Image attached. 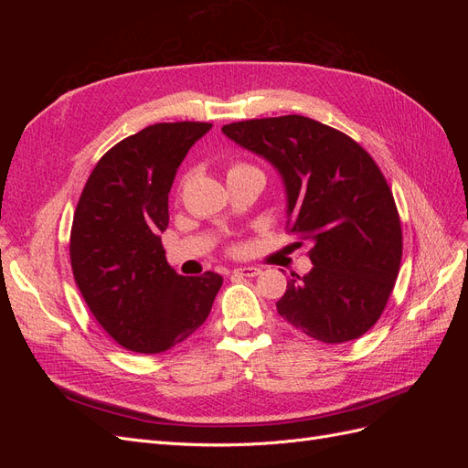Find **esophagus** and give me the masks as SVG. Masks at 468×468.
I'll use <instances>...</instances> for the list:
<instances>
[{"label": "esophagus", "mask_w": 468, "mask_h": 468, "mask_svg": "<svg viewBox=\"0 0 468 468\" xmlns=\"http://www.w3.org/2000/svg\"><path fill=\"white\" fill-rule=\"evenodd\" d=\"M261 273V269L258 267H238L234 269V275H239V277H256Z\"/></svg>", "instance_id": "1"}]
</instances>
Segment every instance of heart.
<instances>
[{
    "label": "heart",
    "mask_w": 468,
    "mask_h": 468,
    "mask_svg": "<svg viewBox=\"0 0 468 468\" xmlns=\"http://www.w3.org/2000/svg\"><path fill=\"white\" fill-rule=\"evenodd\" d=\"M248 176H260V177H263V174L260 172V169H258L256 165L248 164V162H232V164L229 165V181L239 179V177H248ZM189 181H191V172H187L186 176L181 177L179 187H177V193H179V195L183 193V189L187 187Z\"/></svg>",
    "instance_id": "1"
}]
</instances>
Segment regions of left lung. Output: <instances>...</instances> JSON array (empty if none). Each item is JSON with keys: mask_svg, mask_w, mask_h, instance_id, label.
Returning <instances> with one entry per match:
<instances>
[{"mask_svg": "<svg viewBox=\"0 0 468 468\" xmlns=\"http://www.w3.org/2000/svg\"><path fill=\"white\" fill-rule=\"evenodd\" d=\"M234 143L263 155L282 176L287 232L310 242L313 271L291 273L277 313L324 344L369 332L394 289L402 226L380 167L356 140L303 115L222 126Z\"/></svg>", "mask_w": 468, "mask_h": 468, "instance_id": "1", "label": "left lung"}]
</instances>
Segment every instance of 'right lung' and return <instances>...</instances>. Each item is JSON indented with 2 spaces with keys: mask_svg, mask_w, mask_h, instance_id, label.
Wrapping results in <instances>:
<instances>
[{
  "mask_svg": "<svg viewBox=\"0 0 468 468\" xmlns=\"http://www.w3.org/2000/svg\"><path fill=\"white\" fill-rule=\"evenodd\" d=\"M210 126H146L101 155L80 195L69 263L91 314L124 349L162 353L181 344L207 320L222 287L212 271L177 275L160 238L177 167Z\"/></svg>",
  "mask_w": 468,
  "mask_h": 468,
  "instance_id": "right-lung-1",
  "label": "right lung"
}]
</instances>
